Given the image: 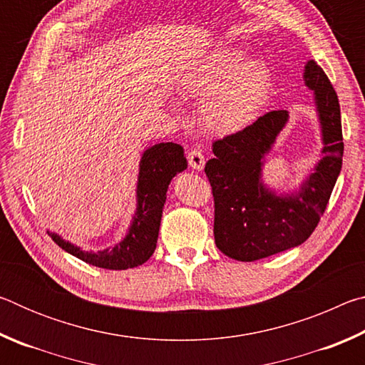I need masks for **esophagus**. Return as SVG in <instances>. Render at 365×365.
<instances>
[{"label": "esophagus", "mask_w": 365, "mask_h": 365, "mask_svg": "<svg viewBox=\"0 0 365 365\" xmlns=\"http://www.w3.org/2000/svg\"><path fill=\"white\" fill-rule=\"evenodd\" d=\"M187 159L191 169L202 170V168H205V163H206L205 154H202L200 150H190L187 154Z\"/></svg>", "instance_id": "1"}]
</instances>
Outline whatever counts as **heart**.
I'll return each instance as SVG.
<instances>
[{
    "label": "heart",
    "mask_w": 365,
    "mask_h": 365,
    "mask_svg": "<svg viewBox=\"0 0 365 365\" xmlns=\"http://www.w3.org/2000/svg\"><path fill=\"white\" fill-rule=\"evenodd\" d=\"M245 58L242 49L222 46L178 77L177 95L202 101V125L214 135L227 137L250 127L272 91L270 67Z\"/></svg>",
    "instance_id": "b5f03b06"
}]
</instances>
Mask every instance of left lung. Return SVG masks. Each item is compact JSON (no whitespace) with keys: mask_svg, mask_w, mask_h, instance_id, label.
I'll return each mask as SVG.
<instances>
[{"mask_svg":"<svg viewBox=\"0 0 365 365\" xmlns=\"http://www.w3.org/2000/svg\"><path fill=\"white\" fill-rule=\"evenodd\" d=\"M304 83L314 91L322 132V159L299 190L275 193L262 182L265 154L288 122L270 110L245 130L214 141L205 172L214 196V238L225 256L252 262L299 246L316 230L343 163L338 96L322 67L307 61Z\"/></svg>","mask_w":365,"mask_h":365,"instance_id":"obj_1","label":"left lung"}]
</instances>
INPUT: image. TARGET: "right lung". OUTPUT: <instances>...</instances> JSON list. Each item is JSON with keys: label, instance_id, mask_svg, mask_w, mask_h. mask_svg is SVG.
I'll return each mask as SVG.
<instances>
[{"label": "right lung", "instance_id": "right-lung-1", "mask_svg": "<svg viewBox=\"0 0 365 365\" xmlns=\"http://www.w3.org/2000/svg\"><path fill=\"white\" fill-rule=\"evenodd\" d=\"M183 148L177 143H158L141 154L137 182V211L120 243L103 251H85L49 232L59 248L90 265L109 270H125L146 262L156 250L160 217L169 183L187 169Z\"/></svg>", "mask_w": 365, "mask_h": 365}]
</instances>
